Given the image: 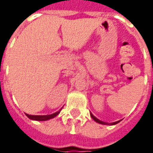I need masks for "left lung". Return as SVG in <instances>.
I'll list each match as a JSON object with an SVG mask.
<instances>
[{"label":"left lung","instance_id":"1","mask_svg":"<svg viewBox=\"0 0 153 153\" xmlns=\"http://www.w3.org/2000/svg\"><path fill=\"white\" fill-rule=\"evenodd\" d=\"M91 117H92V118H93V120H95V121L97 122V123H99V124H102V125H109L108 123H106V122H103V121H102V120H98V119H97V118H96V117H95V116H94V115H93V114H92V113H91ZM120 120H119V121H116V122H113V123H111V125H115V124H117V123H119V122H120Z\"/></svg>","mask_w":153,"mask_h":153}]
</instances>
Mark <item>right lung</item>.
<instances>
[{"label": "right lung", "mask_w": 153, "mask_h": 153, "mask_svg": "<svg viewBox=\"0 0 153 153\" xmlns=\"http://www.w3.org/2000/svg\"><path fill=\"white\" fill-rule=\"evenodd\" d=\"M60 111H57V112L54 113V114H51V115H28V114H26V115L28 116V118L31 119V120H39V121H42V120H50V119L54 118L55 116H56L59 113H60Z\"/></svg>", "instance_id": "right-lung-1"}]
</instances>
